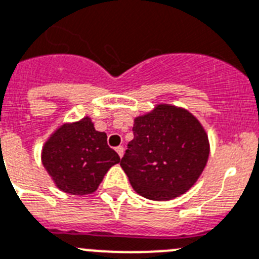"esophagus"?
I'll return each mask as SVG.
<instances>
[{
  "instance_id": "esophagus-1",
  "label": "esophagus",
  "mask_w": 259,
  "mask_h": 259,
  "mask_svg": "<svg viewBox=\"0 0 259 259\" xmlns=\"http://www.w3.org/2000/svg\"><path fill=\"white\" fill-rule=\"evenodd\" d=\"M115 151H116V153L119 154V157H123V153H124V148L121 147V145H119V147L115 148Z\"/></svg>"
}]
</instances>
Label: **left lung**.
<instances>
[{
	"mask_svg": "<svg viewBox=\"0 0 259 259\" xmlns=\"http://www.w3.org/2000/svg\"><path fill=\"white\" fill-rule=\"evenodd\" d=\"M134 140L120 160L138 194L170 200L186 193L204 169L209 154L207 134L183 108L158 105L135 119Z\"/></svg>",
	"mask_w": 259,
	"mask_h": 259,
	"instance_id": "1",
	"label": "left lung"
}]
</instances>
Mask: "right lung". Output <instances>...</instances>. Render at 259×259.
I'll return each mask as SVG.
<instances>
[{"label": "right lung", "instance_id": "right-lung-1", "mask_svg": "<svg viewBox=\"0 0 259 259\" xmlns=\"http://www.w3.org/2000/svg\"><path fill=\"white\" fill-rule=\"evenodd\" d=\"M120 157L107 145V135L96 131L90 118L61 125L41 152V162L56 186L70 195L92 194Z\"/></svg>", "mask_w": 259, "mask_h": 259}]
</instances>
